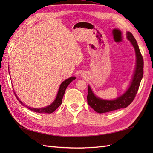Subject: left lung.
Listing matches in <instances>:
<instances>
[{
    "instance_id": "1",
    "label": "left lung",
    "mask_w": 153,
    "mask_h": 153,
    "mask_svg": "<svg viewBox=\"0 0 153 153\" xmlns=\"http://www.w3.org/2000/svg\"><path fill=\"white\" fill-rule=\"evenodd\" d=\"M126 35L128 39L130 41L134 48L136 57L135 68L131 81L128 89L122 95L112 100L102 99L97 97L91 87L88 85L87 103L95 112L98 113L108 112L120 108H125L128 106L134 100L143 76V59L139 51L137 41L130 32H127Z\"/></svg>"
}]
</instances>
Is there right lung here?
Returning <instances> with one entry per match:
<instances>
[{"mask_svg":"<svg viewBox=\"0 0 153 153\" xmlns=\"http://www.w3.org/2000/svg\"><path fill=\"white\" fill-rule=\"evenodd\" d=\"M10 74V72H9ZM76 77L75 76H72V77H70L69 78L64 80V82L60 84V85L59 87V89H58V91L57 93V95L56 98H55L54 101L52 102L50 105H48L46 107H44V108H32V107L26 105H25L24 103H23L18 98V97L16 95V93L14 92L15 94V96L17 99L18 100V101L20 102L22 106H25L26 108H27L28 109H30L31 110H32L33 112H38V113H47V114H51L52 112H53L54 111L56 110V109L57 108L59 107V106L62 104V98H63V96L64 95V93H65V91H66V88L68 85H69V84L72 82L73 80L76 79Z\"/></svg>","mask_w":153,"mask_h":153,"instance_id":"1","label":"right lung"}]
</instances>
